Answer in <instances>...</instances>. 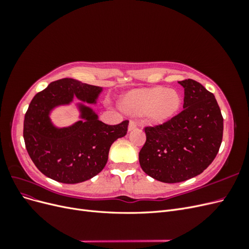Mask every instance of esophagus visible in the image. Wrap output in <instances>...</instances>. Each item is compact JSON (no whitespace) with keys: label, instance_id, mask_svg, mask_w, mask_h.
I'll return each mask as SVG.
<instances>
[{"label":"esophagus","instance_id":"1","mask_svg":"<svg viewBox=\"0 0 249 249\" xmlns=\"http://www.w3.org/2000/svg\"><path fill=\"white\" fill-rule=\"evenodd\" d=\"M137 127V123L135 122L134 119H131L130 120V124H129V131H132V130H135Z\"/></svg>","mask_w":249,"mask_h":249}]
</instances>
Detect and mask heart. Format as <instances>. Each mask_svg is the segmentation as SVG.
Wrapping results in <instances>:
<instances>
[{"mask_svg": "<svg viewBox=\"0 0 249 249\" xmlns=\"http://www.w3.org/2000/svg\"><path fill=\"white\" fill-rule=\"evenodd\" d=\"M123 107L135 114L149 110V115L154 120L164 122L178 111L179 97L175 91H167L163 87L138 89L125 95Z\"/></svg>", "mask_w": 249, "mask_h": 249, "instance_id": "b5f03b06", "label": "heart"}]
</instances>
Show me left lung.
Wrapping results in <instances>:
<instances>
[{
	"instance_id": "8db88e82",
	"label": "left lung",
	"mask_w": 249,
	"mask_h": 249,
	"mask_svg": "<svg viewBox=\"0 0 249 249\" xmlns=\"http://www.w3.org/2000/svg\"><path fill=\"white\" fill-rule=\"evenodd\" d=\"M178 83L185 90L184 109L161 124L145 126L139 152L142 170L163 183L200 175L222 142L223 117L214 94L192 79Z\"/></svg>"
}]
</instances>
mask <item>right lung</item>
Here are the masks:
<instances>
[{
  "mask_svg": "<svg viewBox=\"0 0 249 249\" xmlns=\"http://www.w3.org/2000/svg\"><path fill=\"white\" fill-rule=\"evenodd\" d=\"M101 91V87L64 78L33 97L25 115L24 139L30 158L44 176L64 184L91 178L106 165L112 143L125 136L129 120L106 124L85 106L80 107L83 120L73 125L56 129L51 124L53 107L69 104L73 96L94 103Z\"/></svg>",
  "mask_w": 249,
  "mask_h": 249,
  "instance_id": "obj_1",
  "label": "right lung"
}]
</instances>
